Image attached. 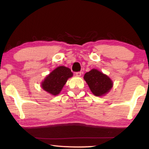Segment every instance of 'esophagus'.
Masks as SVG:
<instances>
[{"instance_id": "1", "label": "esophagus", "mask_w": 149, "mask_h": 149, "mask_svg": "<svg viewBox=\"0 0 149 149\" xmlns=\"http://www.w3.org/2000/svg\"><path fill=\"white\" fill-rule=\"evenodd\" d=\"M75 75H76L77 76L79 77V76H81V72H77L75 73Z\"/></svg>"}]
</instances>
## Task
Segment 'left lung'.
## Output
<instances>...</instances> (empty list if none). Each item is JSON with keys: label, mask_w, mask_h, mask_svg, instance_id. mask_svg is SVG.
<instances>
[{"label": "left lung", "mask_w": 149, "mask_h": 149, "mask_svg": "<svg viewBox=\"0 0 149 149\" xmlns=\"http://www.w3.org/2000/svg\"><path fill=\"white\" fill-rule=\"evenodd\" d=\"M84 78L91 92L97 97L105 95L112 87V80L97 70L93 69L87 72Z\"/></svg>", "instance_id": "8db88e82"}]
</instances>
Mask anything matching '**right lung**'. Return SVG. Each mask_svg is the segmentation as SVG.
<instances>
[{"instance_id":"add662e5","label":"right lung","mask_w":149,"mask_h":149,"mask_svg":"<svg viewBox=\"0 0 149 149\" xmlns=\"http://www.w3.org/2000/svg\"><path fill=\"white\" fill-rule=\"evenodd\" d=\"M72 75L73 73L68 68L58 67L47 75L44 81L42 82V88L52 95H57L61 91L68 79Z\"/></svg>"}]
</instances>
